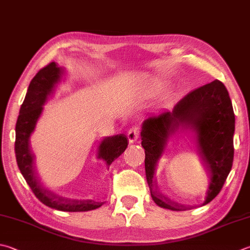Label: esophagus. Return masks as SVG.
I'll use <instances>...</instances> for the list:
<instances>
[{
	"mask_svg": "<svg viewBox=\"0 0 250 250\" xmlns=\"http://www.w3.org/2000/svg\"><path fill=\"white\" fill-rule=\"evenodd\" d=\"M127 138H128V141L130 144L135 143L136 140L139 138V128L138 127H131V128L128 130V133H127Z\"/></svg>",
	"mask_w": 250,
	"mask_h": 250,
	"instance_id": "esophagus-1",
	"label": "esophagus"
}]
</instances>
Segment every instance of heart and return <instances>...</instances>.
<instances>
[{
	"instance_id": "1",
	"label": "heart",
	"mask_w": 250,
	"mask_h": 250,
	"mask_svg": "<svg viewBox=\"0 0 250 250\" xmlns=\"http://www.w3.org/2000/svg\"><path fill=\"white\" fill-rule=\"evenodd\" d=\"M161 82L158 81L157 78L152 77H143L138 78L129 89V93L131 96L137 98H145L151 96L161 87ZM162 97H167V92H163Z\"/></svg>"
}]
</instances>
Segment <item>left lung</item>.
Segmentation results:
<instances>
[{"instance_id":"8db88e82","label":"left lung","mask_w":250,"mask_h":250,"mask_svg":"<svg viewBox=\"0 0 250 250\" xmlns=\"http://www.w3.org/2000/svg\"><path fill=\"white\" fill-rule=\"evenodd\" d=\"M180 129H189L195 135L201 159L211 177L206 200H213L230 172L234 158L233 136L235 115L229 91L220 81H213L192 90L178 101L172 111L162 110L148 116L141 125V146L145 149L146 177L153 201L161 208L173 211L190 210L159 194L153 181L155 167L171 138Z\"/></svg>"}]
</instances>
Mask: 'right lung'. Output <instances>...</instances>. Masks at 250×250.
I'll list each match as a JSON object with an SVG mask.
<instances>
[{"instance_id":"add662e5","label":"right lung","mask_w":250,"mask_h":250,"mask_svg":"<svg viewBox=\"0 0 250 250\" xmlns=\"http://www.w3.org/2000/svg\"><path fill=\"white\" fill-rule=\"evenodd\" d=\"M65 72V67L59 66L55 62H52L48 66L40 69L32 78L17 119L15 154L21 175L42 204L60 211L83 212L95 210L103 204L92 200H72L42 187L36 175L34 166L35 155L30 148V136L35 131L37 122L43 112V105L54 95L55 88L62 81ZM127 146V137L124 134L103 137L98 146V159H102L105 161L106 166L110 167L112 162L125 151Z\"/></svg>"}]
</instances>
